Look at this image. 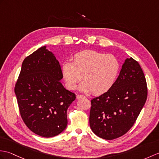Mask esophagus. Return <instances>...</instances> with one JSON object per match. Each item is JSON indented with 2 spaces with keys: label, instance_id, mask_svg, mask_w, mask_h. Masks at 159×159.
I'll list each match as a JSON object with an SVG mask.
<instances>
[{
  "label": "esophagus",
  "instance_id": "obj_1",
  "mask_svg": "<svg viewBox=\"0 0 159 159\" xmlns=\"http://www.w3.org/2000/svg\"><path fill=\"white\" fill-rule=\"evenodd\" d=\"M82 98H85V96H84V95H76V99H79Z\"/></svg>",
  "mask_w": 159,
  "mask_h": 159
}]
</instances>
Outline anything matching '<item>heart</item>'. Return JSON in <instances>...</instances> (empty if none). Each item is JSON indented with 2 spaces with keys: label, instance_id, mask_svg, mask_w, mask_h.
Listing matches in <instances>:
<instances>
[{
  "label": "heart",
  "instance_id": "b5f03b06",
  "mask_svg": "<svg viewBox=\"0 0 159 159\" xmlns=\"http://www.w3.org/2000/svg\"><path fill=\"white\" fill-rule=\"evenodd\" d=\"M120 65L116 56L93 50H84L74 55L73 62L66 61L61 65V75L66 86L75 89L82 80L80 89L100 95L109 91L119 76Z\"/></svg>",
  "mask_w": 159,
  "mask_h": 159
}]
</instances>
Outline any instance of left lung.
I'll return each mask as SVG.
<instances>
[{"mask_svg":"<svg viewBox=\"0 0 159 159\" xmlns=\"http://www.w3.org/2000/svg\"><path fill=\"white\" fill-rule=\"evenodd\" d=\"M146 80L139 63L127 58L114 85L91 99L89 124L98 137L111 140L130 129L147 99Z\"/></svg>","mask_w":159,"mask_h":159,"instance_id":"obj_1","label":"left lung"}]
</instances>
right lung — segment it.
<instances>
[{
  "mask_svg": "<svg viewBox=\"0 0 159 159\" xmlns=\"http://www.w3.org/2000/svg\"><path fill=\"white\" fill-rule=\"evenodd\" d=\"M62 78L59 61L45 46L22 63L15 93L22 120L36 135L54 137L67 126V110L76 95L62 85Z\"/></svg>",
  "mask_w": 159,
  "mask_h": 159,
  "instance_id": "1",
  "label": "right lung"
}]
</instances>
